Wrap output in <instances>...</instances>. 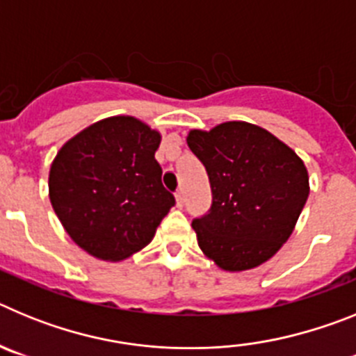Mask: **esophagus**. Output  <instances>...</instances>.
Here are the masks:
<instances>
[{
	"mask_svg": "<svg viewBox=\"0 0 356 356\" xmlns=\"http://www.w3.org/2000/svg\"><path fill=\"white\" fill-rule=\"evenodd\" d=\"M175 196H176V205L181 209V207H184V191H176Z\"/></svg>",
	"mask_w": 356,
	"mask_h": 356,
	"instance_id": "esophagus-1",
	"label": "esophagus"
}]
</instances>
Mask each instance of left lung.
<instances>
[{"mask_svg":"<svg viewBox=\"0 0 356 356\" xmlns=\"http://www.w3.org/2000/svg\"><path fill=\"white\" fill-rule=\"evenodd\" d=\"M187 144L212 188L209 213L193 221L201 251L225 271H246L271 259L291 237L310 193L303 160L244 121L191 130Z\"/></svg>","mask_w":356,"mask_h":356,"instance_id":"1","label":"left lung"}]
</instances>
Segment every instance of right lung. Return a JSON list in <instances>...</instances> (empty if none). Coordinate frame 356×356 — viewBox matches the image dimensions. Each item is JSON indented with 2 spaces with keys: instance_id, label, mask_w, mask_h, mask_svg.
I'll list each match as a JSON object with an SVG mask.
<instances>
[{
  "instance_id": "1",
  "label": "right lung",
  "mask_w": 356,
  "mask_h": 356,
  "mask_svg": "<svg viewBox=\"0 0 356 356\" xmlns=\"http://www.w3.org/2000/svg\"><path fill=\"white\" fill-rule=\"evenodd\" d=\"M159 146V131L130 115H115L85 128L56 153L49 200L81 250L118 262L155 237L175 205L155 160Z\"/></svg>"
}]
</instances>
